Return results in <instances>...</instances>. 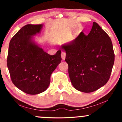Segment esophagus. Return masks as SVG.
Wrapping results in <instances>:
<instances>
[{
  "mask_svg": "<svg viewBox=\"0 0 122 122\" xmlns=\"http://www.w3.org/2000/svg\"><path fill=\"white\" fill-rule=\"evenodd\" d=\"M65 56H66V54L65 52H62L61 53V57H62V60H64L65 58Z\"/></svg>",
  "mask_w": 122,
  "mask_h": 122,
  "instance_id": "34e87169",
  "label": "esophagus"
}]
</instances>
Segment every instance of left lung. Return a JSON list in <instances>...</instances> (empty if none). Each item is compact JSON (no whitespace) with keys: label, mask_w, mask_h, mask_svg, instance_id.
<instances>
[{"label":"left lung","mask_w":122,"mask_h":122,"mask_svg":"<svg viewBox=\"0 0 122 122\" xmlns=\"http://www.w3.org/2000/svg\"><path fill=\"white\" fill-rule=\"evenodd\" d=\"M73 86L89 93L108 82L114 64L115 54L110 37L96 22L90 33L83 32L71 43L62 46Z\"/></svg>","instance_id":"obj_1"}]
</instances>
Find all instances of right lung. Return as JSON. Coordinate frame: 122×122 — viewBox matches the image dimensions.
I'll use <instances>...</instances> for the list:
<instances>
[{
  "label": "right lung",
  "instance_id": "add662e5",
  "mask_svg": "<svg viewBox=\"0 0 122 122\" xmlns=\"http://www.w3.org/2000/svg\"><path fill=\"white\" fill-rule=\"evenodd\" d=\"M42 25H26L14 35L8 47L7 64L12 83L22 91L37 95L48 88L50 76L61 61L60 50L47 54L36 44L32 36Z\"/></svg>",
  "mask_w": 122,
  "mask_h": 122
}]
</instances>
